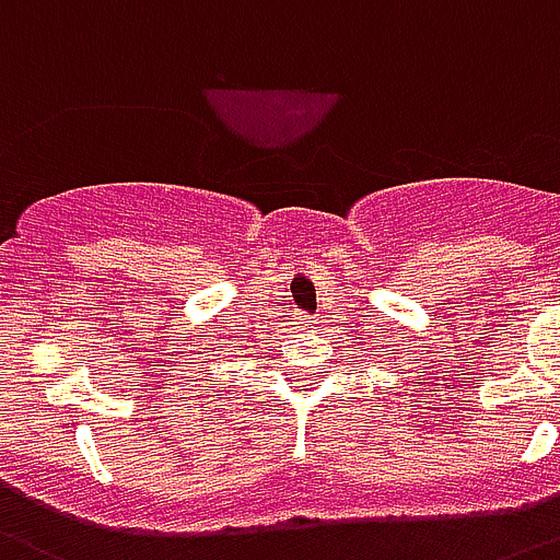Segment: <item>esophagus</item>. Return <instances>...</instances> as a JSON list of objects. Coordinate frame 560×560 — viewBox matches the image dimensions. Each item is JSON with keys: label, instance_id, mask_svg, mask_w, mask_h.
<instances>
[{"label": "esophagus", "instance_id": "34e87169", "mask_svg": "<svg viewBox=\"0 0 560 560\" xmlns=\"http://www.w3.org/2000/svg\"><path fill=\"white\" fill-rule=\"evenodd\" d=\"M299 324H302V327H316V322L310 316H299Z\"/></svg>", "mask_w": 560, "mask_h": 560}]
</instances>
